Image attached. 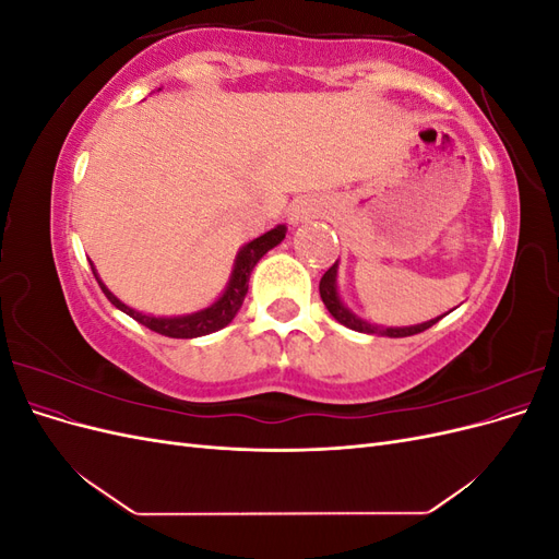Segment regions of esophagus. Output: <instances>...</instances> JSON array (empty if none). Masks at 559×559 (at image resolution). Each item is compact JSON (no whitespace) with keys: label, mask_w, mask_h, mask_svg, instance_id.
<instances>
[{"label":"esophagus","mask_w":559,"mask_h":559,"mask_svg":"<svg viewBox=\"0 0 559 559\" xmlns=\"http://www.w3.org/2000/svg\"><path fill=\"white\" fill-rule=\"evenodd\" d=\"M317 212H319V202L317 200L300 198V200H296L294 205H292L289 216H292L294 224H302V222H308L310 216H314Z\"/></svg>","instance_id":"1"}]
</instances>
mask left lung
Wrapping results in <instances>:
<instances>
[{
	"mask_svg": "<svg viewBox=\"0 0 559 559\" xmlns=\"http://www.w3.org/2000/svg\"><path fill=\"white\" fill-rule=\"evenodd\" d=\"M335 267H337V263H333L326 273H324V277H321V282H319V296H321V300H324V306H326V310L341 321L343 326H347V329H352V331H359V333H382V335H389V337H405V335H415V333H421V331H427V329H431L438 319H431V321H425V324H417V326H408V329H378V326H373V324H368V321H364V319H359V317H354L343 302H341V298H337V294H335Z\"/></svg>",
	"mask_w": 559,
	"mask_h": 559,
	"instance_id": "1",
	"label": "left lung"
}]
</instances>
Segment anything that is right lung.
<instances>
[{
  "mask_svg": "<svg viewBox=\"0 0 559 559\" xmlns=\"http://www.w3.org/2000/svg\"><path fill=\"white\" fill-rule=\"evenodd\" d=\"M284 235H286V228L277 226L273 230H267L265 235H261V238H257L253 242L245 245L242 251L238 253V261H235V270H233L224 296L218 298L214 306H210L207 310H200L195 314H186V317H148V314H142V312H134L132 308L123 306V302L118 300L103 282H99L95 267H93V275L99 284V289H103L105 296L111 300V306H116L121 312L130 314L134 321H140L142 326L156 331L160 335H167V337H200V335L214 333V331L230 324L233 317L238 314V310L242 308V300H245L247 289H249V275H251L253 265L261 261L265 251H270L275 245H280L284 240Z\"/></svg>",
  "mask_w": 559,
  "mask_h": 559,
  "instance_id": "obj_1",
  "label": "right lung"
}]
</instances>
